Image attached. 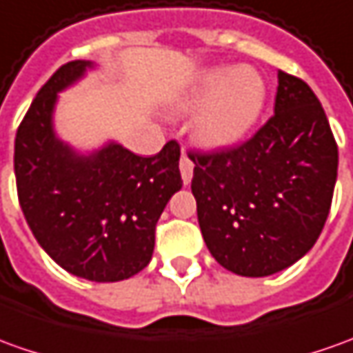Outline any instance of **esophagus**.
Masks as SVG:
<instances>
[{
    "mask_svg": "<svg viewBox=\"0 0 353 353\" xmlns=\"http://www.w3.org/2000/svg\"><path fill=\"white\" fill-rule=\"evenodd\" d=\"M179 170H181V177H183V183H191L193 179V162L187 154H181V160H179Z\"/></svg>",
    "mask_w": 353,
    "mask_h": 353,
    "instance_id": "1",
    "label": "esophagus"
}]
</instances>
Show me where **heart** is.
I'll use <instances>...</instances> for the list:
<instances>
[{
    "label": "heart",
    "mask_w": 353,
    "mask_h": 353,
    "mask_svg": "<svg viewBox=\"0 0 353 353\" xmlns=\"http://www.w3.org/2000/svg\"><path fill=\"white\" fill-rule=\"evenodd\" d=\"M265 83L255 69H210L177 102L181 112L196 110L191 129L201 145L226 148L251 131L265 106Z\"/></svg>",
    "instance_id": "b5f03b06"
}]
</instances>
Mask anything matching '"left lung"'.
Returning a JSON list of instances; mask_svg holds the SVG:
<instances>
[{"instance_id":"8db88e82","label":"left lung","mask_w":353,"mask_h":353,"mask_svg":"<svg viewBox=\"0 0 353 353\" xmlns=\"http://www.w3.org/2000/svg\"><path fill=\"white\" fill-rule=\"evenodd\" d=\"M189 158L199 226L222 267L270 276L315 245L332 203L338 146L307 83L278 71L274 116L255 135Z\"/></svg>"}]
</instances>
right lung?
<instances>
[{"label":"right lung","mask_w":353,"mask_h":353,"mask_svg":"<svg viewBox=\"0 0 353 353\" xmlns=\"http://www.w3.org/2000/svg\"><path fill=\"white\" fill-rule=\"evenodd\" d=\"M92 61L61 65L32 100L15 137L19 203L36 241L67 272L119 282L150 263L162 210L181 189L179 145L150 158L108 143L81 154L54 131L57 94Z\"/></svg>","instance_id":"1"}]
</instances>
